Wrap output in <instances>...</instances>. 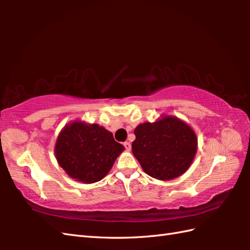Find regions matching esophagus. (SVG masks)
I'll use <instances>...</instances> for the list:
<instances>
[{"instance_id": "34e87169", "label": "esophagus", "mask_w": 250, "mask_h": 250, "mask_svg": "<svg viewBox=\"0 0 250 250\" xmlns=\"http://www.w3.org/2000/svg\"><path fill=\"white\" fill-rule=\"evenodd\" d=\"M124 146H125V149L128 150V151L131 150V144H130L129 142H125V143H124Z\"/></svg>"}]
</instances>
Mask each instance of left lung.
I'll return each instance as SVG.
<instances>
[{
    "instance_id": "8db88e82",
    "label": "left lung",
    "mask_w": 250,
    "mask_h": 250,
    "mask_svg": "<svg viewBox=\"0 0 250 250\" xmlns=\"http://www.w3.org/2000/svg\"><path fill=\"white\" fill-rule=\"evenodd\" d=\"M134 134L132 152L144 172L159 180H171L184 174L198 149L194 131L173 116L141 124Z\"/></svg>"
}]
</instances>
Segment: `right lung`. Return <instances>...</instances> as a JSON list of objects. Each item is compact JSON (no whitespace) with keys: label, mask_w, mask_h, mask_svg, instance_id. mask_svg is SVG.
<instances>
[{"label":"right lung","mask_w":250,"mask_h":250,"mask_svg":"<svg viewBox=\"0 0 250 250\" xmlns=\"http://www.w3.org/2000/svg\"><path fill=\"white\" fill-rule=\"evenodd\" d=\"M125 147L97 124L74 121L58 135L55 153L59 166L77 182L93 184L106 176Z\"/></svg>","instance_id":"add662e5"}]
</instances>
